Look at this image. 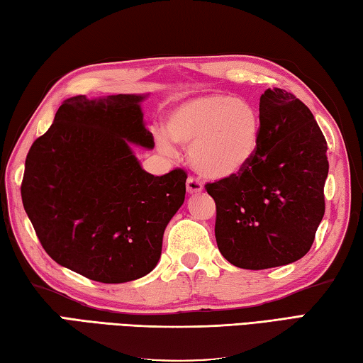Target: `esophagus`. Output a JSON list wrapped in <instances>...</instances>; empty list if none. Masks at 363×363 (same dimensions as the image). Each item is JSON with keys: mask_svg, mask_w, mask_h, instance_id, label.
<instances>
[{"mask_svg": "<svg viewBox=\"0 0 363 363\" xmlns=\"http://www.w3.org/2000/svg\"><path fill=\"white\" fill-rule=\"evenodd\" d=\"M203 188H202V183L197 180V179H193V177H189V179L186 180V191L188 194H197L201 193Z\"/></svg>", "mask_w": 363, "mask_h": 363, "instance_id": "esophagus-1", "label": "esophagus"}]
</instances>
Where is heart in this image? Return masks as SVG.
Returning <instances> with one entry per match:
<instances>
[{
	"instance_id": "1",
	"label": "heart",
	"mask_w": 363,
	"mask_h": 363,
	"mask_svg": "<svg viewBox=\"0 0 363 363\" xmlns=\"http://www.w3.org/2000/svg\"><path fill=\"white\" fill-rule=\"evenodd\" d=\"M188 147L191 166L203 179L228 182L240 177L255 161L261 142V117L250 101L207 93L170 108L164 134L156 142L170 153L172 143Z\"/></svg>"
}]
</instances>
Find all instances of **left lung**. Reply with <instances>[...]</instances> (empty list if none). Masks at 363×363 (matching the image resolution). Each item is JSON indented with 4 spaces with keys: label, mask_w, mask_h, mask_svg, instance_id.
Segmentation results:
<instances>
[{
    "label": "left lung",
    "mask_w": 363,
    "mask_h": 363,
    "mask_svg": "<svg viewBox=\"0 0 363 363\" xmlns=\"http://www.w3.org/2000/svg\"><path fill=\"white\" fill-rule=\"evenodd\" d=\"M259 117L261 142L251 166L237 179L205 186L216 203L218 250L246 270L288 265L310 251L329 174L327 142L302 101L269 88Z\"/></svg>",
    "instance_id": "8db88e82"
}]
</instances>
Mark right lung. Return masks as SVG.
<instances>
[{
    "mask_svg": "<svg viewBox=\"0 0 363 363\" xmlns=\"http://www.w3.org/2000/svg\"><path fill=\"white\" fill-rule=\"evenodd\" d=\"M148 94L66 99L25 161L22 201L55 262L99 283H128L158 264L166 225L186 194V174L155 177L131 143L152 150Z\"/></svg>",
    "mask_w": 363,
    "mask_h": 363,
    "instance_id": "obj_1",
    "label": "right lung"
}]
</instances>
